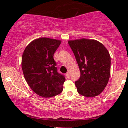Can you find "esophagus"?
<instances>
[{
  "label": "esophagus",
  "instance_id": "esophagus-1",
  "mask_svg": "<svg viewBox=\"0 0 128 128\" xmlns=\"http://www.w3.org/2000/svg\"><path fill=\"white\" fill-rule=\"evenodd\" d=\"M66 77L68 78H70V74L69 73V72H68V73H66Z\"/></svg>",
  "mask_w": 128,
  "mask_h": 128
}]
</instances>
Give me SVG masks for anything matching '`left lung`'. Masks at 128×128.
I'll list each match as a JSON object with an SVG mask.
<instances>
[{"label": "left lung", "mask_w": 128, "mask_h": 128, "mask_svg": "<svg viewBox=\"0 0 128 128\" xmlns=\"http://www.w3.org/2000/svg\"><path fill=\"white\" fill-rule=\"evenodd\" d=\"M78 64L80 76L75 82L78 94L94 97L104 90L110 76L111 58L103 44L82 38L68 41Z\"/></svg>", "instance_id": "1"}]
</instances>
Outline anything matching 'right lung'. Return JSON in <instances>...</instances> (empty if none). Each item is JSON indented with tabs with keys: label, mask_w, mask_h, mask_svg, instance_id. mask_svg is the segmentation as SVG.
I'll list each match as a JSON object with an SVG mask.
<instances>
[{
	"label": "right lung",
	"mask_w": 128,
	"mask_h": 128,
	"mask_svg": "<svg viewBox=\"0 0 128 128\" xmlns=\"http://www.w3.org/2000/svg\"><path fill=\"white\" fill-rule=\"evenodd\" d=\"M60 40L40 38L32 41L24 49L22 68L24 78L34 93L50 98L62 92L66 78L58 73L54 54Z\"/></svg>",
	"instance_id": "add662e5"
}]
</instances>
